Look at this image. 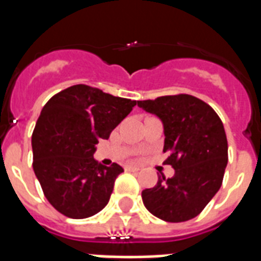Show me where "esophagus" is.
<instances>
[{"label":"esophagus","mask_w":261,"mask_h":261,"mask_svg":"<svg viewBox=\"0 0 261 261\" xmlns=\"http://www.w3.org/2000/svg\"><path fill=\"white\" fill-rule=\"evenodd\" d=\"M126 171H128V172H138L139 168L138 167H131V165H128V167H126Z\"/></svg>","instance_id":"esophagus-1"}]
</instances>
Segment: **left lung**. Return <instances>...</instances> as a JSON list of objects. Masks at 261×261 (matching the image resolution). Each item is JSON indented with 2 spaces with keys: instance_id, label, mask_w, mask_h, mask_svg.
<instances>
[{
  "instance_id": "obj_1",
  "label": "left lung",
  "mask_w": 261,
  "mask_h": 261,
  "mask_svg": "<svg viewBox=\"0 0 261 261\" xmlns=\"http://www.w3.org/2000/svg\"><path fill=\"white\" fill-rule=\"evenodd\" d=\"M164 124L165 164L174 176H159L142 191L143 204L167 222H184L202 213L222 186L227 165V139L222 120L213 108L191 94L161 96L138 101Z\"/></svg>"
}]
</instances>
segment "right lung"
Segmentation results:
<instances>
[{"label":"right lung","instance_id":"right-lung-1","mask_svg":"<svg viewBox=\"0 0 261 261\" xmlns=\"http://www.w3.org/2000/svg\"><path fill=\"white\" fill-rule=\"evenodd\" d=\"M134 106L135 100L79 84L43 107L32 134V167L44 196L61 214L83 219L107 206L123 168L98 164L96 145L110 138Z\"/></svg>","mask_w":261,"mask_h":261}]
</instances>
